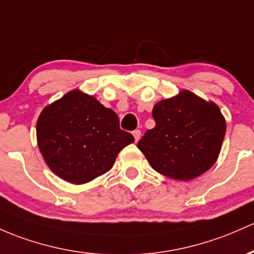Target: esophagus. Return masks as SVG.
<instances>
[{
  "label": "esophagus",
  "mask_w": 254,
  "mask_h": 254,
  "mask_svg": "<svg viewBox=\"0 0 254 254\" xmlns=\"http://www.w3.org/2000/svg\"><path fill=\"white\" fill-rule=\"evenodd\" d=\"M132 135H133V137H135V141L137 142L141 137V131L140 130H135V131H132Z\"/></svg>",
  "instance_id": "obj_1"
}]
</instances>
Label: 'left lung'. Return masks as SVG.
Segmentation results:
<instances>
[{
  "label": "left lung",
  "instance_id": "1",
  "mask_svg": "<svg viewBox=\"0 0 254 254\" xmlns=\"http://www.w3.org/2000/svg\"><path fill=\"white\" fill-rule=\"evenodd\" d=\"M152 114L155 127L147 130L137 148L155 171L189 181L212 168L227 130L218 106L183 90L159 101Z\"/></svg>",
  "mask_w": 254,
  "mask_h": 254
}]
</instances>
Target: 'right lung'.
I'll use <instances>...</instances> for the list:
<instances>
[{
    "label": "right lung",
    "mask_w": 254,
    "mask_h": 254,
    "mask_svg": "<svg viewBox=\"0 0 254 254\" xmlns=\"http://www.w3.org/2000/svg\"><path fill=\"white\" fill-rule=\"evenodd\" d=\"M36 131L47 165L73 185L110 171L118 153L135 141L119 127L114 111L78 89L44 107Z\"/></svg>",
    "instance_id": "right-lung-1"
}]
</instances>
